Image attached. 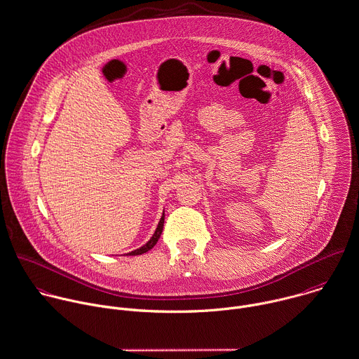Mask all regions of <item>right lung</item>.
Returning <instances> with one entry per match:
<instances>
[{"instance_id": "right-lung-1", "label": "right lung", "mask_w": 359, "mask_h": 359, "mask_svg": "<svg viewBox=\"0 0 359 359\" xmlns=\"http://www.w3.org/2000/svg\"><path fill=\"white\" fill-rule=\"evenodd\" d=\"M163 226H164V210H163L161 219H160V222H158V224H157V229H156L154 234L151 236V238L149 239L143 246H140V248H137V249H135V250H132V252H128L126 255H128V256H135V255H142V253H146L147 250H150V249L157 243L158 238H160V236H161V233H163Z\"/></svg>"}]
</instances>
